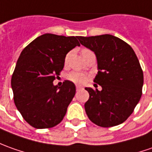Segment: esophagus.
I'll return each mask as SVG.
<instances>
[{
	"instance_id": "esophagus-1",
	"label": "esophagus",
	"mask_w": 152,
	"mask_h": 152,
	"mask_svg": "<svg viewBox=\"0 0 152 152\" xmlns=\"http://www.w3.org/2000/svg\"><path fill=\"white\" fill-rule=\"evenodd\" d=\"M82 88V86H80L79 85H76V90H80Z\"/></svg>"
}]
</instances>
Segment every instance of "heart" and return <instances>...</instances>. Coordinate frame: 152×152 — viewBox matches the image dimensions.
Instances as JSON below:
<instances>
[{
  "mask_svg": "<svg viewBox=\"0 0 152 152\" xmlns=\"http://www.w3.org/2000/svg\"><path fill=\"white\" fill-rule=\"evenodd\" d=\"M88 50L85 49V50H82L81 54L85 52V51H87ZM68 57H69V55H67L66 56V59H65V64H66L68 61ZM67 79L69 80H71L74 83H76V84H83L85 82H86L87 80H88V76L86 74V73H83V72H70L67 75Z\"/></svg>",
  "mask_w": 152,
  "mask_h": 152,
  "instance_id": "1",
  "label": "heart"
}]
</instances>
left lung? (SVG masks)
<instances>
[{
  "mask_svg": "<svg viewBox=\"0 0 152 152\" xmlns=\"http://www.w3.org/2000/svg\"><path fill=\"white\" fill-rule=\"evenodd\" d=\"M79 41L96 56L98 73L93 81L102 88H85L90 95L85 103L86 115L102 127L123 123L142 93L143 72L137 55L127 43L109 34L79 37Z\"/></svg>",
  "mask_w": 152,
  "mask_h": 152,
  "instance_id": "left-lung-1",
  "label": "left lung"
}]
</instances>
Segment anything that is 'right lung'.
<instances>
[{"instance_id": "add662e5", "label": "right lung", "mask_w": 152, "mask_h": 152, "mask_svg": "<svg viewBox=\"0 0 152 152\" xmlns=\"http://www.w3.org/2000/svg\"><path fill=\"white\" fill-rule=\"evenodd\" d=\"M78 39L46 33L31 41L20 55L11 88L17 110L33 127H53L66 115L76 86L65 80L58 86L53 80L62 71L66 54L80 46Z\"/></svg>"}]
</instances>
